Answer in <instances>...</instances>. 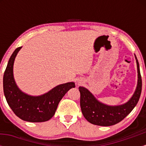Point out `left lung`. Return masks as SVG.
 I'll return each instance as SVG.
<instances>
[{
	"label": "left lung",
	"instance_id": "1",
	"mask_svg": "<svg viewBox=\"0 0 146 146\" xmlns=\"http://www.w3.org/2000/svg\"><path fill=\"white\" fill-rule=\"evenodd\" d=\"M135 58L138 71L137 86L133 96L124 104L117 106H106L98 102L86 88L82 86L79 87L80 106L84 117L87 121L95 125L110 126L122 121L133 110L139 100L142 88L139 64L136 56Z\"/></svg>",
	"mask_w": 146,
	"mask_h": 146
}]
</instances>
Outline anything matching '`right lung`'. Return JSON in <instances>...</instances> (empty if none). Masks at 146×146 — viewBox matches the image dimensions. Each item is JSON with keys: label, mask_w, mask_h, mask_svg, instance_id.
<instances>
[{"label": "right lung", "mask_w": 146, "mask_h": 146, "mask_svg": "<svg viewBox=\"0 0 146 146\" xmlns=\"http://www.w3.org/2000/svg\"><path fill=\"white\" fill-rule=\"evenodd\" d=\"M22 46L18 47L10 57L3 76V90L8 104L16 116L24 121L44 122L54 115L60 100L71 88L73 82L55 87L41 96H30L23 93L16 86L13 75L15 58Z\"/></svg>", "instance_id": "right-lung-1"}]
</instances>
